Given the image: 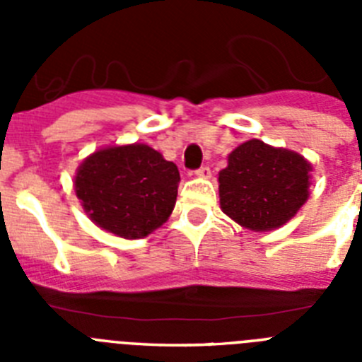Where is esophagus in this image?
I'll return each instance as SVG.
<instances>
[{
    "label": "esophagus",
    "instance_id": "esophagus-1",
    "mask_svg": "<svg viewBox=\"0 0 362 362\" xmlns=\"http://www.w3.org/2000/svg\"><path fill=\"white\" fill-rule=\"evenodd\" d=\"M196 175L199 179H210V175H212V170H210L209 166H201L199 170H196Z\"/></svg>",
    "mask_w": 362,
    "mask_h": 362
}]
</instances>
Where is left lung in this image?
<instances>
[{"label":"left lung","mask_w":362,"mask_h":362,"mask_svg":"<svg viewBox=\"0 0 362 362\" xmlns=\"http://www.w3.org/2000/svg\"><path fill=\"white\" fill-rule=\"evenodd\" d=\"M217 181L221 210L243 228L268 232L308 201L312 163L296 150L250 139L228 153Z\"/></svg>","instance_id":"obj_1"}]
</instances>
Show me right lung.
<instances>
[{
	"mask_svg": "<svg viewBox=\"0 0 362 362\" xmlns=\"http://www.w3.org/2000/svg\"><path fill=\"white\" fill-rule=\"evenodd\" d=\"M179 170L145 143L103 146L86 156L74 190L88 219L123 239H141L170 217Z\"/></svg>",
	"mask_w": 362,
	"mask_h": 362,
	"instance_id": "right-lung-1",
	"label": "right lung"
}]
</instances>
